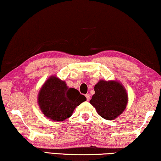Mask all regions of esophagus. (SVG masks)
Masks as SVG:
<instances>
[{"instance_id": "1", "label": "esophagus", "mask_w": 161, "mask_h": 161, "mask_svg": "<svg viewBox=\"0 0 161 161\" xmlns=\"http://www.w3.org/2000/svg\"><path fill=\"white\" fill-rule=\"evenodd\" d=\"M85 97H86V98H87V101H89V100H90V94H86L85 95Z\"/></svg>"}]
</instances>
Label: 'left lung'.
I'll return each instance as SVG.
<instances>
[{
  "mask_svg": "<svg viewBox=\"0 0 161 161\" xmlns=\"http://www.w3.org/2000/svg\"><path fill=\"white\" fill-rule=\"evenodd\" d=\"M90 104L106 120H114L125 111L128 95L124 85L117 80H100L94 87Z\"/></svg>",
  "mask_w": 161,
  "mask_h": 161,
  "instance_id": "obj_1",
  "label": "left lung"
}]
</instances>
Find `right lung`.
Wrapping results in <instances>:
<instances>
[{"label": "right lung", "instance_id": "right-lung-1", "mask_svg": "<svg viewBox=\"0 0 161 161\" xmlns=\"http://www.w3.org/2000/svg\"><path fill=\"white\" fill-rule=\"evenodd\" d=\"M86 100L77 90L69 88L65 81L56 76L45 81L37 96L38 105L44 116L59 122L69 118L74 109Z\"/></svg>", "mask_w": 161, "mask_h": 161}]
</instances>
